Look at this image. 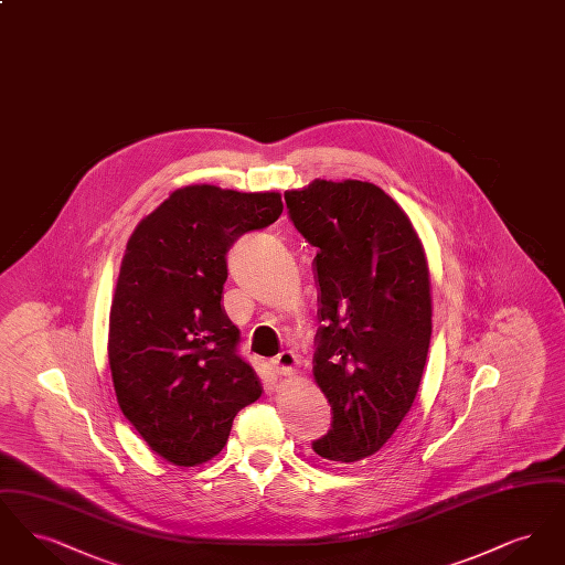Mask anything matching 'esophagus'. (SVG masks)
<instances>
[{
    "mask_svg": "<svg viewBox=\"0 0 565 565\" xmlns=\"http://www.w3.org/2000/svg\"><path fill=\"white\" fill-rule=\"evenodd\" d=\"M270 364H273V371H275L277 375L290 376L295 375L298 360H296V355L292 351H281V353H277V355L270 360Z\"/></svg>",
    "mask_w": 565,
    "mask_h": 565,
    "instance_id": "1",
    "label": "esophagus"
}]
</instances>
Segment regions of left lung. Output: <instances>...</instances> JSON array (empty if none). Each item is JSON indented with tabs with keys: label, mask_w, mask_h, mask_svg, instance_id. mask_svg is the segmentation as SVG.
<instances>
[{
	"label": "left lung",
	"mask_w": 565,
	"mask_h": 565,
	"mask_svg": "<svg viewBox=\"0 0 565 565\" xmlns=\"http://www.w3.org/2000/svg\"><path fill=\"white\" fill-rule=\"evenodd\" d=\"M284 199L318 247L313 376L332 424L313 451L360 461L398 430L419 390L431 337L426 252L403 207L371 182L316 180Z\"/></svg>",
	"instance_id": "8db88e82"
}]
</instances>
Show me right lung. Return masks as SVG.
Here are the masks:
<instances>
[{
    "label": "right lung",
    "instance_id": "right-lung-1",
    "mask_svg": "<svg viewBox=\"0 0 565 565\" xmlns=\"http://www.w3.org/2000/svg\"><path fill=\"white\" fill-rule=\"evenodd\" d=\"M284 212L279 192L175 190L127 243L109 309L108 358L122 415L175 466L217 456L263 394L222 307L226 252Z\"/></svg>",
    "mask_w": 565,
    "mask_h": 565
}]
</instances>
